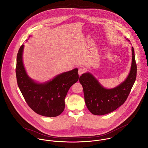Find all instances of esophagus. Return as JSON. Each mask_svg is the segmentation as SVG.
<instances>
[{"label":"esophagus","mask_w":148,"mask_h":148,"mask_svg":"<svg viewBox=\"0 0 148 148\" xmlns=\"http://www.w3.org/2000/svg\"><path fill=\"white\" fill-rule=\"evenodd\" d=\"M84 72H85V69L83 68H79L78 69V74L79 75L83 74Z\"/></svg>","instance_id":"esophagus-1"}]
</instances>
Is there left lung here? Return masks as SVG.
Wrapping results in <instances>:
<instances>
[{"label":"left lung","instance_id":"1","mask_svg":"<svg viewBox=\"0 0 148 148\" xmlns=\"http://www.w3.org/2000/svg\"><path fill=\"white\" fill-rule=\"evenodd\" d=\"M132 55V64L129 75L123 82L114 88H104L90 73L83 74L80 77L79 82L83 88L85 102L92 114L97 115L108 114L125 103L136 78L137 65L133 47Z\"/></svg>","mask_w":148,"mask_h":148}]
</instances>
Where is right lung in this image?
<instances>
[{
  "label": "right lung",
  "instance_id": "add662e5",
  "mask_svg": "<svg viewBox=\"0 0 148 148\" xmlns=\"http://www.w3.org/2000/svg\"><path fill=\"white\" fill-rule=\"evenodd\" d=\"M23 45L17 55L16 74L18 86L29 106L36 113L48 117L61 114L70 87L79 79L78 69L61 73L52 80L38 83L27 74L23 61Z\"/></svg>",
  "mask_w": 148,
  "mask_h": 148
}]
</instances>
